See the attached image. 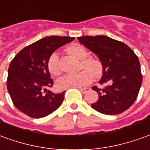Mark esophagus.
Instances as JSON below:
<instances>
[{
  "mask_svg": "<svg viewBox=\"0 0 150 150\" xmlns=\"http://www.w3.org/2000/svg\"><path fill=\"white\" fill-rule=\"evenodd\" d=\"M79 90L81 91L82 93H86L89 90V88H79Z\"/></svg>",
  "mask_w": 150,
  "mask_h": 150,
  "instance_id": "34e87169",
  "label": "esophagus"
}]
</instances>
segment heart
<instances>
[{"label": "heart", "mask_w": 150, "mask_h": 150, "mask_svg": "<svg viewBox=\"0 0 150 150\" xmlns=\"http://www.w3.org/2000/svg\"><path fill=\"white\" fill-rule=\"evenodd\" d=\"M67 50L70 54L81 61L80 69L83 71L75 75H65L58 79L57 84L59 88L67 89L70 88H83L93 81V76L99 77L101 75L103 72L101 62L95 57H88V52L84 47L79 45H74L68 47ZM48 67L52 75H57L60 74L59 57L57 53L51 54L48 61Z\"/></svg>", "instance_id": "1"}]
</instances>
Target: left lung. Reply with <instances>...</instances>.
<instances>
[{"label": "left lung", "instance_id": "left-lung-1", "mask_svg": "<svg viewBox=\"0 0 150 150\" xmlns=\"http://www.w3.org/2000/svg\"><path fill=\"white\" fill-rule=\"evenodd\" d=\"M79 42L97 54L103 66L99 83L93 86L98 100L91 106L101 114L115 115L127 110L137 100L142 83L138 57L126 44L105 35L80 36Z\"/></svg>", "mask_w": 150, "mask_h": 150}]
</instances>
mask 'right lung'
<instances>
[{
	"mask_svg": "<svg viewBox=\"0 0 150 150\" xmlns=\"http://www.w3.org/2000/svg\"><path fill=\"white\" fill-rule=\"evenodd\" d=\"M69 36H47L25 47L11 61L7 88L14 106L25 115L40 119L60 106L65 92L53 93L48 68L51 54L59 47L74 40Z\"/></svg>",
	"mask_w": 150,
	"mask_h": 150,
	"instance_id": "1",
	"label": "right lung"
}]
</instances>
